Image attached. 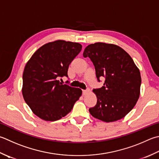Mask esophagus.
Listing matches in <instances>:
<instances>
[{
  "label": "esophagus",
  "instance_id": "obj_1",
  "mask_svg": "<svg viewBox=\"0 0 159 159\" xmlns=\"http://www.w3.org/2000/svg\"><path fill=\"white\" fill-rule=\"evenodd\" d=\"M89 92V90H83V95H86Z\"/></svg>",
  "mask_w": 159,
  "mask_h": 159
}]
</instances>
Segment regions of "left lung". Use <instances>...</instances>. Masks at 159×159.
I'll list each match as a JSON object with an SVG mask.
<instances>
[{
  "label": "left lung",
  "instance_id": "left-lung-1",
  "mask_svg": "<svg viewBox=\"0 0 159 159\" xmlns=\"http://www.w3.org/2000/svg\"><path fill=\"white\" fill-rule=\"evenodd\" d=\"M83 57L94 64L98 81L105 79L102 88L93 89L97 102L89 113L107 123L125 116L138 101L141 84L140 71L132 57L119 46L105 43L89 45Z\"/></svg>",
  "mask_w": 159,
  "mask_h": 159
}]
</instances>
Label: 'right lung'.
Masks as SVG:
<instances>
[{
  "mask_svg": "<svg viewBox=\"0 0 159 159\" xmlns=\"http://www.w3.org/2000/svg\"><path fill=\"white\" fill-rule=\"evenodd\" d=\"M78 43L58 40L37 49L25 67L22 93L33 113L43 120L55 121L70 113L82 90L58 79L67 76L69 65L81 51Z\"/></svg>",
  "mask_w": 159,
  "mask_h": 159,
  "instance_id": "add662e5",
  "label": "right lung"
}]
</instances>
